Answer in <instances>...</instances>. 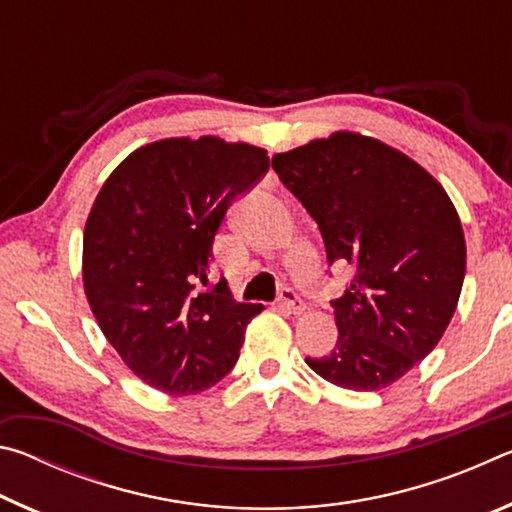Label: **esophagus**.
Segmentation results:
<instances>
[{
    "label": "esophagus",
    "instance_id": "34e87169",
    "mask_svg": "<svg viewBox=\"0 0 512 512\" xmlns=\"http://www.w3.org/2000/svg\"><path fill=\"white\" fill-rule=\"evenodd\" d=\"M280 307L291 311V314H302V311L307 309L305 302L300 300L298 293L291 291V289H284V291L280 293Z\"/></svg>",
    "mask_w": 512,
    "mask_h": 512
}]
</instances>
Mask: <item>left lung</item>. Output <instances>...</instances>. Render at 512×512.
I'll list each match as a JSON object with an SVG mask.
<instances>
[{
  "instance_id": "8db88e82",
  "label": "left lung",
  "mask_w": 512,
  "mask_h": 512,
  "mask_svg": "<svg viewBox=\"0 0 512 512\" xmlns=\"http://www.w3.org/2000/svg\"><path fill=\"white\" fill-rule=\"evenodd\" d=\"M329 264L354 277L332 300L336 348L307 366L348 391H381L443 339L465 277L458 212L431 173L375 137L336 131L273 155Z\"/></svg>"
}]
</instances>
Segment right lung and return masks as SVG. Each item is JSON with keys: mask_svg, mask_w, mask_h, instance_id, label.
Instances as JSON below:
<instances>
[{"mask_svg": "<svg viewBox=\"0 0 512 512\" xmlns=\"http://www.w3.org/2000/svg\"><path fill=\"white\" fill-rule=\"evenodd\" d=\"M268 155L216 135L135 149L94 198L83 232V289L103 336L144 384L167 395L214 386L239 359L262 305L212 291V246Z\"/></svg>", "mask_w": 512, "mask_h": 512, "instance_id": "obj_1", "label": "right lung"}]
</instances>
